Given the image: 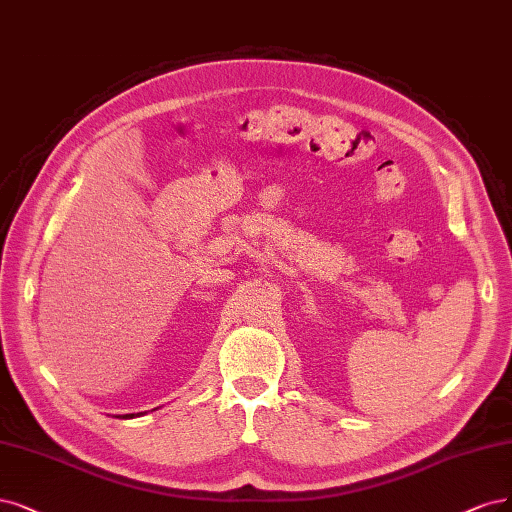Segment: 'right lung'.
I'll list each match as a JSON object with an SVG mask.
<instances>
[{
  "label": "right lung",
  "instance_id": "obj_1",
  "mask_svg": "<svg viewBox=\"0 0 512 512\" xmlns=\"http://www.w3.org/2000/svg\"><path fill=\"white\" fill-rule=\"evenodd\" d=\"M122 417H125V419H127V417H129V419H131V417H135V415H133V413H131V415H122Z\"/></svg>",
  "mask_w": 512,
  "mask_h": 512
}]
</instances>
